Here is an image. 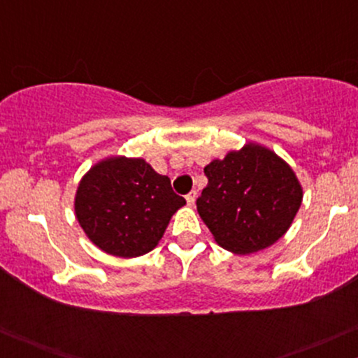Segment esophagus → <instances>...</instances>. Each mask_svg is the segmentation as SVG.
Here are the masks:
<instances>
[{"instance_id":"34e87169","label":"esophagus","mask_w":358,"mask_h":358,"mask_svg":"<svg viewBox=\"0 0 358 358\" xmlns=\"http://www.w3.org/2000/svg\"><path fill=\"white\" fill-rule=\"evenodd\" d=\"M195 200H196V192L193 190V192H190L187 195V203L190 205V207H193V205H195Z\"/></svg>"}]
</instances>
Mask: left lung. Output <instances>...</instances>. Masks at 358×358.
Returning <instances> with one entry per match:
<instances>
[{
  "instance_id": "obj_1",
  "label": "left lung",
  "mask_w": 358,
  "mask_h": 358,
  "mask_svg": "<svg viewBox=\"0 0 358 358\" xmlns=\"http://www.w3.org/2000/svg\"><path fill=\"white\" fill-rule=\"evenodd\" d=\"M208 185L196 200L217 244L254 254L287 232L303 202L296 173L269 148L249 141L203 168Z\"/></svg>"
}]
</instances>
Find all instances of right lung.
Instances as JSON below:
<instances>
[{
  "label": "right lung",
  "mask_w": 358,
  "mask_h": 358,
  "mask_svg": "<svg viewBox=\"0 0 358 358\" xmlns=\"http://www.w3.org/2000/svg\"><path fill=\"white\" fill-rule=\"evenodd\" d=\"M185 202L143 158L108 156L82 176L76 219L94 245L117 257H138L162 241Z\"/></svg>",
  "instance_id": "right-lung-1"
}]
</instances>
